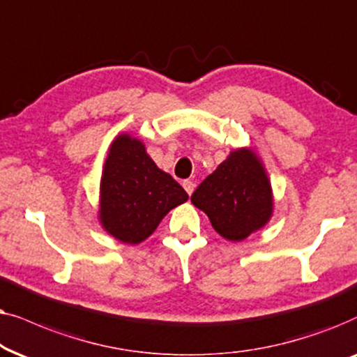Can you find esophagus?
Masks as SVG:
<instances>
[{"mask_svg": "<svg viewBox=\"0 0 357 357\" xmlns=\"http://www.w3.org/2000/svg\"><path fill=\"white\" fill-rule=\"evenodd\" d=\"M183 186H184V189H186V192L189 194V196H191L192 191H194V186H196V184H194L191 179H186V181H183Z\"/></svg>", "mask_w": 357, "mask_h": 357, "instance_id": "1", "label": "esophagus"}]
</instances>
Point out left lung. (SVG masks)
Instances as JSON below:
<instances>
[{
	"label": "left lung",
	"instance_id": "obj_1",
	"mask_svg": "<svg viewBox=\"0 0 357 357\" xmlns=\"http://www.w3.org/2000/svg\"><path fill=\"white\" fill-rule=\"evenodd\" d=\"M191 201L207 213L218 235L241 241L273 215V191L264 166L250 149L234 150L194 191Z\"/></svg>",
	"mask_w": 357,
	"mask_h": 357
}]
</instances>
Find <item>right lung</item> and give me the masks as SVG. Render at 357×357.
<instances>
[{"label": "right lung", "mask_w": 357, "mask_h": 357, "mask_svg": "<svg viewBox=\"0 0 357 357\" xmlns=\"http://www.w3.org/2000/svg\"><path fill=\"white\" fill-rule=\"evenodd\" d=\"M188 192L146 153L139 139L121 134L112 142L101 178L99 220L122 243L137 245L153 234Z\"/></svg>", "instance_id": "add662e5"}]
</instances>
